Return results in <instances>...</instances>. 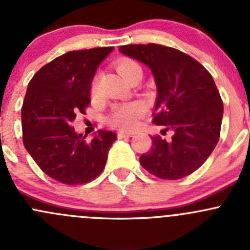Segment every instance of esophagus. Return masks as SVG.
Returning <instances> with one entry per match:
<instances>
[{"label":"esophagus","instance_id":"1","mask_svg":"<svg viewBox=\"0 0 250 250\" xmlns=\"http://www.w3.org/2000/svg\"><path fill=\"white\" fill-rule=\"evenodd\" d=\"M118 138L123 139V138H130L133 137V133H127V132H118Z\"/></svg>","mask_w":250,"mask_h":250}]
</instances>
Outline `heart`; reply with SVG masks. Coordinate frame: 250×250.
<instances>
[{
  "mask_svg": "<svg viewBox=\"0 0 250 250\" xmlns=\"http://www.w3.org/2000/svg\"><path fill=\"white\" fill-rule=\"evenodd\" d=\"M117 71L123 78H127L135 71H141L138 62L130 59H122L117 62ZM97 90V82L93 81L92 93ZM144 105L141 103H130V104L118 105L111 112L109 122L112 125L122 129H132L137 125L138 118L144 113Z\"/></svg>",
  "mask_w": 250,
  "mask_h": 250,
  "instance_id": "b5f03b06",
  "label": "heart"
}]
</instances>
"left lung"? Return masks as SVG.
<instances>
[{"mask_svg":"<svg viewBox=\"0 0 250 250\" xmlns=\"http://www.w3.org/2000/svg\"><path fill=\"white\" fill-rule=\"evenodd\" d=\"M122 54L143 62L157 85L153 123L173 132L172 140L152 137L140 156L148 173L176 180L197 170L220 137L224 105L211 75L197 60L161 44L121 46Z\"/></svg>","mask_w":250,"mask_h":250,"instance_id":"left-lung-1","label":"left lung"}]
</instances>
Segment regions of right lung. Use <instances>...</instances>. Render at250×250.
Segmentation results:
<instances>
[{
	"label": "right lung",
	"instance_id": "right-lung-1",
	"mask_svg": "<svg viewBox=\"0 0 250 250\" xmlns=\"http://www.w3.org/2000/svg\"><path fill=\"white\" fill-rule=\"evenodd\" d=\"M113 47L71 50L55 58L30 81L21 107L22 143L40 168L65 185L85 184L105 168L117 135L98 130L90 143L71 122L89 104L92 80Z\"/></svg>",
	"mask_w": 250,
	"mask_h": 250
}]
</instances>
